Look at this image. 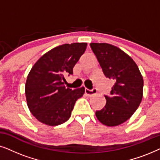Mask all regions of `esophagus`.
I'll use <instances>...</instances> for the list:
<instances>
[{
    "instance_id": "esophagus-1",
    "label": "esophagus",
    "mask_w": 160,
    "mask_h": 160,
    "mask_svg": "<svg viewBox=\"0 0 160 160\" xmlns=\"http://www.w3.org/2000/svg\"><path fill=\"white\" fill-rule=\"evenodd\" d=\"M96 93H97V90H96L95 89H92V90H90V89H85V94H86L87 95L92 96V95H95Z\"/></svg>"
}]
</instances>
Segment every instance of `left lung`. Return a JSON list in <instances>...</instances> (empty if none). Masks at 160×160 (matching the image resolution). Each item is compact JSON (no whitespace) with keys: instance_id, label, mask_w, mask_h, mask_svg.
Listing matches in <instances>:
<instances>
[{"instance_id":"obj_1","label":"left lung","mask_w":160,"mask_h":160,"mask_svg":"<svg viewBox=\"0 0 160 160\" xmlns=\"http://www.w3.org/2000/svg\"><path fill=\"white\" fill-rule=\"evenodd\" d=\"M104 75L115 84L111 96H105L106 104L95 112L104 125L115 127L132 117L143 98V78L138 67L130 56L115 46L106 43H91Z\"/></svg>"}]
</instances>
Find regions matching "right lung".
<instances>
[{
  "label": "right lung",
  "instance_id": "1",
  "mask_svg": "<svg viewBox=\"0 0 160 160\" xmlns=\"http://www.w3.org/2000/svg\"><path fill=\"white\" fill-rule=\"evenodd\" d=\"M87 43H65L49 50L35 63L25 83L28 108L41 123L57 126L68 120L84 87L65 88V76L87 49Z\"/></svg>",
  "mask_w": 160,
  "mask_h": 160
}]
</instances>
